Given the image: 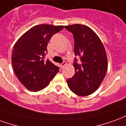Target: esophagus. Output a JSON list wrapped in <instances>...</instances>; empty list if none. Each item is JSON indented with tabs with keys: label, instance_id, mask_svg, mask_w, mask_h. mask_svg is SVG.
Masks as SVG:
<instances>
[{
	"label": "esophagus",
	"instance_id": "1",
	"mask_svg": "<svg viewBox=\"0 0 126 126\" xmlns=\"http://www.w3.org/2000/svg\"><path fill=\"white\" fill-rule=\"evenodd\" d=\"M65 65H66V62H65V61H63V63H61V65H60L61 67V68H63V67H64L65 66Z\"/></svg>",
	"mask_w": 126,
	"mask_h": 126
}]
</instances>
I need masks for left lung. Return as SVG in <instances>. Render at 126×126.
Returning a JSON list of instances; mask_svg holds the SVG:
<instances>
[{"label": "left lung", "instance_id": "8db88e82", "mask_svg": "<svg viewBox=\"0 0 126 126\" xmlns=\"http://www.w3.org/2000/svg\"><path fill=\"white\" fill-rule=\"evenodd\" d=\"M65 28L73 34L74 54L80 60L78 63L74 58L75 74L67 80V84L73 93L87 96L96 91L106 76L108 62L105 48L89 27L76 24Z\"/></svg>", "mask_w": 126, "mask_h": 126}]
</instances>
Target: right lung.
I'll return each mask as SVG.
<instances>
[{"instance_id":"1","label":"right lung","mask_w":126,"mask_h":126,"mask_svg":"<svg viewBox=\"0 0 126 126\" xmlns=\"http://www.w3.org/2000/svg\"><path fill=\"white\" fill-rule=\"evenodd\" d=\"M63 29V26L37 25L25 32L14 45L11 55L14 72L29 90L43 89L59 72V67L44 59L48 42Z\"/></svg>"}]
</instances>
